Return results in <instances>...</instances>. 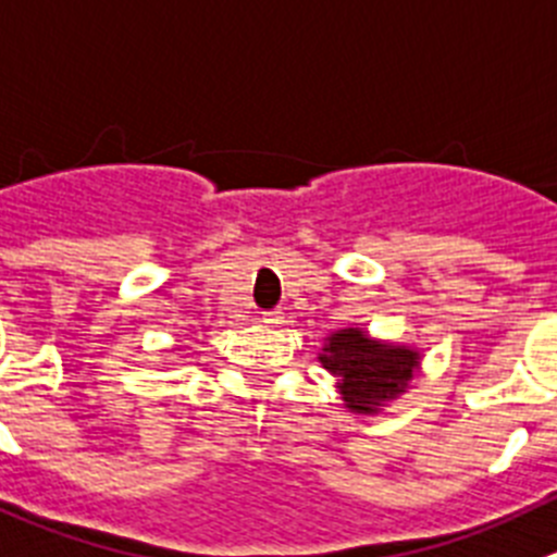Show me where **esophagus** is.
Listing matches in <instances>:
<instances>
[{
	"mask_svg": "<svg viewBox=\"0 0 557 557\" xmlns=\"http://www.w3.org/2000/svg\"><path fill=\"white\" fill-rule=\"evenodd\" d=\"M263 322L265 325H280V322H283V311H280V308H274V311H265Z\"/></svg>",
	"mask_w": 557,
	"mask_h": 557,
	"instance_id": "obj_1",
	"label": "esophagus"
}]
</instances>
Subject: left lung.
Segmentation results:
<instances>
[{
    "mask_svg": "<svg viewBox=\"0 0 557 557\" xmlns=\"http://www.w3.org/2000/svg\"><path fill=\"white\" fill-rule=\"evenodd\" d=\"M322 367L338 379L345 404L356 412H375V406L406 389L418 367V352L395 345H379L364 331L347 327L327 338Z\"/></svg>",
    "mask_w": 557,
    "mask_h": 557,
    "instance_id": "8db88e82",
    "label": "left lung"
}]
</instances>
